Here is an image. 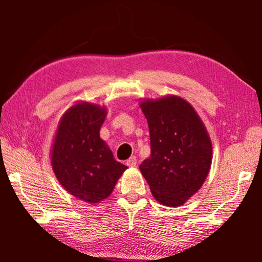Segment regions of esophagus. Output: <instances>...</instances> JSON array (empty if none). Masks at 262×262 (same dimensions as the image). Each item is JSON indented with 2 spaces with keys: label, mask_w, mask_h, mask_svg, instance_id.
I'll return each instance as SVG.
<instances>
[{
  "label": "esophagus",
  "mask_w": 262,
  "mask_h": 262,
  "mask_svg": "<svg viewBox=\"0 0 262 262\" xmlns=\"http://www.w3.org/2000/svg\"><path fill=\"white\" fill-rule=\"evenodd\" d=\"M136 163H137V162H136V157H135V156H132V157L126 162L127 166H129V167L136 166Z\"/></svg>",
  "instance_id": "1"
}]
</instances>
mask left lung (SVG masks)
Segmentation results:
<instances>
[{
  "label": "left lung",
  "mask_w": 262,
  "mask_h": 262,
  "mask_svg": "<svg viewBox=\"0 0 262 262\" xmlns=\"http://www.w3.org/2000/svg\"><path fill=\"white\" fill-rule=\"evenodd\" d=\"M150 157L140 170L164 206L177 207L198 192L209 172L211 142L194 108L179 97L145 100Z\"/></svg>",
  "instance_id": "obj_1"
}]
</instances>
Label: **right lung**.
<instances>
[{
    "label": "right lung",
    "mask_w": 262,
    "mask_h": 262,
    "mask_svg": "<svg viewBox=\"0 0 262 262\" xmlns=\"http://www.w3.org/2000/svg\"><path fill=\"white\" fill-rule=\"evenodd\" d=\"M106 110L82 103L62 117L52 150L57 180L77 199L90 203L104 200L127 166L117 162L99 130Z\"/></svg>",
    "instance_id": "add662e5"
}]
</instances>
